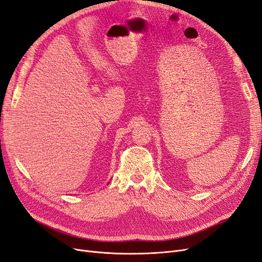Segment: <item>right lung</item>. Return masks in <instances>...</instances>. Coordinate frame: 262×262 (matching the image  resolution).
I'll use <instances>...</instances> for the list:
<instances>
[{"label":"right lung","mask_w":262,"mask_h":262,"mask_svg":"<svg viewBox=\"0 0 262 262\" xmlns=\"http://www.w3.org/2000/svg\"><path fill=\"white\" fill-rule=\"evenodd\" d=\"M108 184H109V182H108Z\"/></svg>","instance_id":"add662e5"}]
</instances>
